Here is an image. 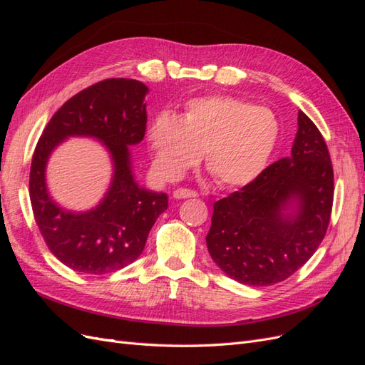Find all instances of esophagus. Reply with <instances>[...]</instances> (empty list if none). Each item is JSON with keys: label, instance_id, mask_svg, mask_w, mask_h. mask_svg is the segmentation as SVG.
Returning <instances> with one entry per match:
<instances>
[{"label": "esophagus", "instance_id": "34e87169", "mask_svg": "<svg viewBox=\"0 0 365 365\" xmlns=\"http://www.w3.org/2000/svg\"><path fill=\"white\" fill-rule=\"evenodd\" d=\"M197 193L195 190H190V189H176L173 192V197H176V200H187V197H196Z\"/></svg>", "mask_w": 365, "mask_h": 365}]
</instances>
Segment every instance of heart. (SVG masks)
Instances as JSON below:
<instances>
[{
    "mask_svg": "<svg viewBox=\"0 0 365 365\" xmlns=\"http://www.w3.org/2000/svg\"><path fill=\"white\" fill-rule=\"evenodd\" d=\"M279 134L280 123L271 109L233 96H207L187 102L178 118L168 113L153 118L146 138L163 178H181L204 152L216 181L236 187L264 169Z\"/></svg>",
    "mask_w": 365,
    "mask_h": 365,
    "instance_id": "1",
    "label": "heart"
}]
</instances>
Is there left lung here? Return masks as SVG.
Segmentation results:
<instances>
[{
  "label": "left lung",
  "instance_id": "obj_1",
  "mask_svg": "<svg viewBox=\"0 0 365 365\" xmlns=\"http://www.w3.org/2000/svg\"><path fill=\"white\" fill-rule=\"evenodd\" d=\"M295 202V215H284ZM334 204V168L314 121L298 111L289 158L215 202L208 252L228 277L250 286L283 282L322 244Z\"/></svg>",
  "mask_w": 365,
  "mask_h": 365
}]
</instances>
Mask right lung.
<instances>
[{"label": "right lung", "instance_id": "obj_1", "mask_svg": "<svg viewBox=\"0 0 365 365\" xmlns=\"http://www.w3.org/2000/svg\"><path fill=\"white\" fill-rule=\"evenodd\" d=\"M148 86L134 79H106L65 102L38 141L30 168L33 216L48 250L77 272L108 274L128 267L145 250L168 195L141 189L130 172L128 146L145 138ZM71 135L102 139L115 161L112 187L91 212L71 214L51 201L45 164L51 150Z\"/></svg>", "mask_w": 365, "mask_h": 365}]
</instances>
